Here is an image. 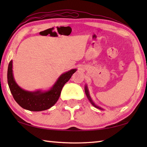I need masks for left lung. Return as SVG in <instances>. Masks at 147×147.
<instances>
[{"mask_svg":"<svg viewBox=\"0 0 147 147\" xmlns=\"http://www.w3.org/2000/svg\"><path fill=\"white\" fill-rule=\"evenodd\" d=\"M85 92H86V95H87V96H88V99L89 100V101L91 102V104H92V105L93 106H94V107H96V108H99V109H101L100 108H99L98 106H96L95 104H94L93 102V101L91 100V97H90V96H89V92H88V88H87V87L86 86V88H85Z\"/></svg>","mask_w":147,"mask_h":147,"instance_id":"8db88e82","label":"left lung"}]
</instances>
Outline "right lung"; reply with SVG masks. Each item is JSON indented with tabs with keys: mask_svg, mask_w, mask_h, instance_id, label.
Instances as JSON below:
<instances>
[{
	"mask_svg": "<svg viewBox=\"0 0 147 147\" xmlns=\"http://www.w3.org/2000/svg\"><path fill=\"white\" fill-rule=\"evenodd\" d=\"M76 69H72L59 77L54 86L45 93L40 91L29 92L20 88L16 83L12 73V61H10L8 68V83L13 97L17 103L22 108L32 111H39L49 109L58 101L61 89L66 82L71 78Z\"/></svg>",
	"mask_w": 147,
	"mask_h": 147,
	"instance_id": "right-lung-1",
	"label": "right lung"
}]
</instances>
